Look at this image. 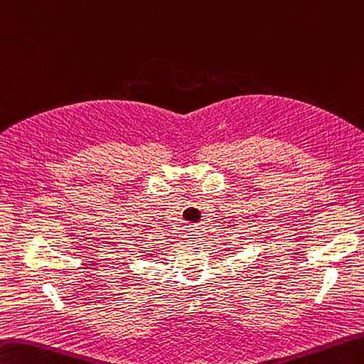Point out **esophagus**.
<instances>
[{"label": "esophagus", "instance_id": "obj_1", "mask_svg": "<svg viewBox=\"0 0 364 364\" xmlns=\"http://www.w3.org/2000/svg\"><path fill=\"white\" fill-rule=\"evenodd\" d=\"M188 235H189L188 238H189L191 241H197L198 238H200V232H198L197 229H189V233H188Z\"/></svg>", "mask_w": 364, "mask_h": 364}]
</instances>
